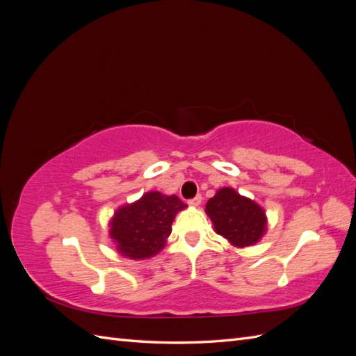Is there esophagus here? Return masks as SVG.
Here are the masks:
<instances>
[{
  "label": "esophagus",
  "mask_w": 356,
  "mask_h": 356,
  "mask_svg": "<svg viewBox=\"0 0 356 356\" xmlns=\"http://www.w3.org/2000/svg\"><path fill=\"white\" fill-rule=\"evenodd\" d=\"M200 202H202V197L196 196V197H193V199L188 200V204H190V207H193V208H196V207H199Z\"/></svg>",
  "instance_id": "obj_1"
}]
</instances>
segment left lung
<instances>
[{
    "instance_id": "8db88e82",
    "label": "left lung",
    "mask_w": 356,
    "mask_h": 356,
    "mask_svg": "<svg viewBox=\"0 0 356 356\" xmlns=\"http://www.w3.org/2000/svg\"><path fill=\"white\" fill-rule=\"evenodd\" d=\"M204 212L211 218L215 233L236 248L258 243L267 232L264 208L232 187H222L215 193Z\"/></svg>"
}]
</instances>
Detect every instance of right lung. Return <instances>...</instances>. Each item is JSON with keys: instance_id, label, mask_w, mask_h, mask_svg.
<instances>
[{"instance_id": "add662e5", "label": "right lung", "mask_w": 356, "mask_h": 356, "mask_svg": "<svg viewBox=\"0 0 356 356\" xmlns=\"http://www.w3.org/2000/svg\"><path fill=\"white\" fill-rule=\"evenodd\" d=\"M187 204L175 195L144 193L141 199L118 208L110 220V238L117 252L129 260H145L166 245L175 215Z\"/></svg>"}]
</instances>
